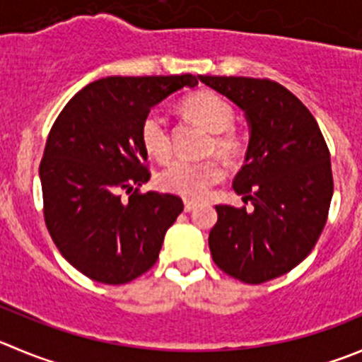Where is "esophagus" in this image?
I'll return each mask as SVG.
<instances>
[{"instance_id":"1","label":"esophagus","mask_w":362,"mask_h":362,"mask_svg":"<svg viewBox=\"0 0 362 362\" xmlns=\"http://www.w3.org/2000/svg\"><path fill=\"white\" fill-rule=\"evenodd\" d=\"M195 208H197V202H194V201H185V211L190 213V211H194Z\"/></svg>"}]
</instances>
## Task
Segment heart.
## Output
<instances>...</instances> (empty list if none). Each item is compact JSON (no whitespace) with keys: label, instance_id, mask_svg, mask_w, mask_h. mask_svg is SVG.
<instances>
[{"label":"heart","instance_id":"1","mask_svg":"<svg viewBox=\"0 0 362 362\" xmlns=\"http://www.w3.org/2000/svg\"><path fill=\"white\" fill-rule=\"evenodd\" d=\"M183 112L213 133L208 146L209 154H220L226 160H235L242 154L245 139L233 126L235 108L226 98L213 90H199L185 99ZM140 140L149 156L156 158L158 161H167L172 156V133L168 129L167 117L158 110H153L144 117L140 124ZM223 175L226 170L218 158H209L204 161L177 160L160 172L158 185L167 194L199 201L208 194L213 185L222 181Z\"/></svg>","mask_w":362,"mask_h":362}]
</instances>
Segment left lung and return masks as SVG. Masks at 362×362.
Instances as JSON below:
<instances>
[{
	"label": "left lung",
	"mask_w": 362,
	"mask_h": 362,
	"mask_svg": "<svg viewBox=\"0 0 362 362\" xmlns=\"http://www.w3.org/2000/svg\"><path fill=\"white\" fill-rule=\"evenodd\" d=\"M245 112L250 140L233 188L245 206L218 204L209 250L222 272L261 284L315 249L332 199L330 153L318 122L286 87L267 78L199 76Z\"/></svg>",
	"instance_id": "8db88e82"
}]
</instances>
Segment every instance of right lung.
I'll use <instances>...</instances> for the list:
<instances>
[{"instance_id":"1","label":"right lung","mask_w":362,"mask_h":362,"mask_svg":"<svg viewBox=\"0 0 362 362\" xmlns=\"http://www.w3.org/2000/svg\"><path fill=\"white\" fill-rule=\"evenodd\" d=\"M195 85L192 74L110 76L81 88L54 120L39 168L44 220L62 256L92 281L126 284L156 263L183 201L140 192L151 177L140 124Z\"/></svg>"}]
</instances>
